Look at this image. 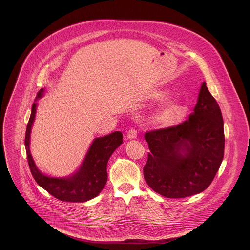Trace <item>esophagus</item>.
Returning <instances> with one entry per match:
<instances>
[{
    "instance_id": "obj_1",
    "label": "esophagus",
    "mask_w": 250,
    "mask_h": 250,
    "mask_svg": "<svg viewBox=\"0 0 250 250\" xmlns=\"http://www.w3.org/2000/svg\"><path fill=\"white\" fill-rule=\"evenodd\" d=\"M136 136H137V130L134 129V128H130V129L127 131V133H126V137H127L128 139H133V138H135Z\"/></svg>"
}]
</instances>
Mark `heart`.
<instances>
[{
    "label": "heart",
    "instance_id": "1",
    "mask_svg": "<svg viewBox=\"0 0 250 250\" xmlns=\"http://www.w3.org/2000/svg\"><path fill=\"white\" fill-rule=\"evenodd\" d=\"M165 95L163 93H158L155 95L156 99H161ZM181 104L175 100H166L156 111L153 116V122L161 126H168L177 122L182 114Z\"/></svg>",
    "mask_w": 250,
    "mask_h": 250
}]
</instances>
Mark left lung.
Masks as SVG:
<instances>
[{
  "instance_id": "1",
  "label": "left lung",
  "mask_w": 250,
  "mask_h": 250,
  "mask_svg": "<svg viewBox=\"0 0 250 250\" xmlns=\"http://www.w3.org/2000/svg\"><path fill=\"white\" fill-rule=\"evenodd\" d=\"M148 186L166 198H185L206 190L215 178L225 151L220 106L204 82L194 113L177 125L146 131Z\"/></svg>"
}]
</instances>
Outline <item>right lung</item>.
I'll list each match as a JSON object with an SVG mask.
<instances>
[{"label":"right lung","mask_w":250,"mask_h":250,"mask_svg":"<svg viewBox=\"0 0 250 250\" xmlns=\"http://www.w3.org/2000/svg\"><path fill=\"white\" fill-rule=\"evenodd\" d=\"M42 92L43 89L38 93L37 99L42 97ZM35 111L37 103H33L24 138L27 162L34 180L50 195L63 202L81 203L98 196L108 180L106 164L113 152L123 144L122 132L115 131L109 135L96 138L81 168L73 176L68 178H51L43 175L37 168L29 152L30 129L35 117Z\"/></svg>","instance_id":"add662e5"}]
</instances>
